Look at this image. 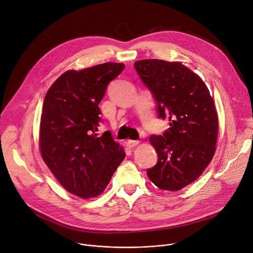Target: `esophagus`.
<instances>
[{
    "instance_id": "1",
    "label": "esophagus",
    "mask_w": 253,
    "mask_h": 253,
    "mask_svg": "<svg viewBox=\"0 0 253 253\" xmlns=\"http://www.w3.org/2000/svg\"><path fill=\"white\" fill-rule=\"evenodd\" d=\"M139 144V141L138 140H128L127 141V146L129 148H133L135 146H137Z\"/></svg>"
}]
</instances>
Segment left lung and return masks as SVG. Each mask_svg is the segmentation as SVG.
Segmentation results:
<instances>
[{
	"label": "left lung",
	"instance_id": "left-lung-1",
	"mask_svg": "<svg viewBox=\"0 0 253 253\" xmlns=\"http://www.w3.org/2000/svg\"><path fill=\"white\" fill-rule=\"evenodd\" d=\"M134 66L155 99L158 118L170 122L163 135L150 137L158 162L147 176L161 190L179 191L202 175L214 155L213 99L201 77L182 62L144 59Z\"/></svg>",
	"mask_w": 253,
	"mask_h": 253
}]
</instances>
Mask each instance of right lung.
I'll return each mask as SVG.
<instances>
[{
  "label": "right lung",
  "instance_id": "1",
  "mask_svg": "<svg viewBox=\"0 0 253 253\" xmlns=\"http://www.w3.org/2000/svg\"><path fill=\"white\" fill-rule=\"evenodd\" d=\"M124 67L106 62L68 70L44 97L40 128L42 159L60 185L82 199L102 194L125 158L109 131L96 133L103 121L98 105Z\"/></svg>",
  "mask_w": 253,
  "mask_h": 253
}]
</instances>
